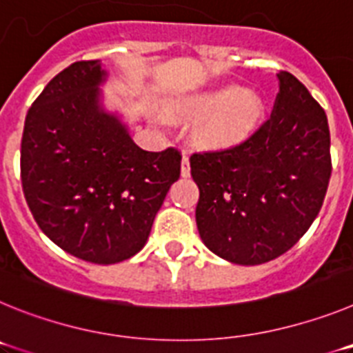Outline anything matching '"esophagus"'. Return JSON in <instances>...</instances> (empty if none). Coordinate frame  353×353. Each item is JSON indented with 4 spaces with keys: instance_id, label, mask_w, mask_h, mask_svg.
<instances>
[{
    "instance_id": "34e87169",
    "label": "esophagus",
    "mask_w": 353,
    "mask_h": 353,
    "mask_svg": "<svg viewBox=\"0 0 353 353\" xmlns=\"http://www.w3.org/2000/svg\"><path fill=\"white\" fill-rule=\"evenodd\" d=\"M191 174V164H189V157L183 154L182 157V176H189Z\"/></svg>"
}]
</instances>
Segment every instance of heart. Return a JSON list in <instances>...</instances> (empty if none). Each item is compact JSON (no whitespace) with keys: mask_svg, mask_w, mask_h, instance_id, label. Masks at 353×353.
I'll return each mask as SVG.
<instances>
[{"mask_svg":"<svg viewBox=\"0 0 353 353\" xmlns=\"http://www.w3.org/2000/svg\"><path fill=\"white\" fill-rule=\"evenodd\" d=\"M182 113L189 118H208L201 129L205 143L226 146L240 141L256 121L260 101L236 86L215 90L185 102Z\"/></svg>","mask_w":353,"mask_h":353,"instance_id":"obj_1","label":"heart"}]
</instances>
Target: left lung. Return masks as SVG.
<instances>
[{
  "label": "left lung",
  "mask_w": 353,
  "mask_h": 353,
  "mask_svg": "<svg viewBox=\"0 0 353 353\" xmlns=\"http://www.w3.org/2000/svg\"><path fill=\"white\" fill-rule=\"evenodd\" d=\"M277 81L272 114L248 139L189 159L199 189V236L232 263L260 265L293 248L329 185L325 111L293 74L279 70Z\"/></svg>",
  "instance_id": "8db88e82"
}]
</instances>
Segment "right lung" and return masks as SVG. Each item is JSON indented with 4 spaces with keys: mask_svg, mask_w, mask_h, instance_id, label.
<instances>
[{
    "mask_svg": "<svg viewBox=\"0 0 353 353\" xmlns=\"http://www.w3.org/2000/svg\"><path fill=\"white\" fill-rule=\"evenodd\" d=\"M105 72L76 61L52 77L26 114L21 182L46 235L72 256L111 265L148 240L162 201L176 182L182 154L146 152L117 117L99 105Z\"/></svg>",
    "mask_w": 353,
    "mask_h": 353,
    "instance_id": "right-lung-1",
    "label": "right lung"
}]
</instances>
